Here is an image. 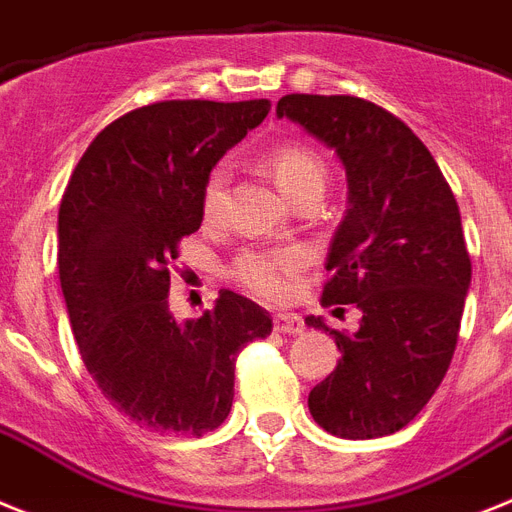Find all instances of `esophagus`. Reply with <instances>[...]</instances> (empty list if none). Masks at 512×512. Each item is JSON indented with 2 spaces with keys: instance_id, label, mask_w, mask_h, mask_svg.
I'll use <instances>...</instances> for the list:
<instances>
[{
  "instance_id": "34e87169",
  "label": "esophagus",
  "mask_w": 512,
  "mask_h": 512,
  "mask_svg": "<svg viewBox=\"0 0 512 512\" xmlns=\"http://www.w3.org/2000/svg\"><path fill=\"white\" fill-rule=\"evenodd\" d=\"M305 321L298 313H277L274 316V331L279 334H303Z\"/></svg>"
}]
</instances>
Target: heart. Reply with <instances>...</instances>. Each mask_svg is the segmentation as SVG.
Listing matches in <instances>:
<instances>
[{
  "instance_id": "heart-1",
  "label": "heart",
  "mask_w": 512,
  "mask_h": 512,
  "mask_svg": "<svg viewBox=\"0 0 512 512\" xmlns=\"http://www.w3.org/2000/svg\"><path fill=\"white\" fill-rule=\"evenodd\" d=\"M266 168L292 202H300L305 196H321L326 189V178H329L321 155L298 142L274 147L266 155ZM230 176H233L230 165L217 163L204 178L202 212L207 220H217L222 214ZM303 266L305 253L295 246L246 248L230 264V277L256 298L279 300L285 298L292 277L303 272Z\"/></svg>"
}]
</instances>
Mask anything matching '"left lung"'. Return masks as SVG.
<instances>
[{"label": "left lung", "mask_w": 512, "mask_h": 512, "mask_svg": "<svg viewBox=\"0 0 512 512\" xmlns=\"http://www.w3.org/2000/svg\"><path fill=\"white\" fill-rule=\"evenodd\" d=\"M277 116L321 139L347 170L321 303H355L362 321L342 334L305 318L342 352L308 409L336 438H383L422 412L456 352L471 285L456 196L417 134L370 100L292 93Z\"/></svg>", "instance_id": "obj_1"}]
</instances>
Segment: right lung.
Returning <instances> with one entry per match:
<instances>
[{"label": "right lung", "mask_w": 512, "mask_h": 512, "mask_svg": "<svg viewBox=\"0 0 512 512\" xmlns=\"http://www.w3.org/2000/svg\"><path fill=\"white\" fill-rule=\"evenodd\" d=\"M269 100H163L90 142L59 207V279L87 373L119 412L204 435L233 406L235 357L272 318L222 290L202 318L170 313V264L202 225L209 170L266 119Z\"/></svg>", "instance_id": "obj_1"}]
</instances>
